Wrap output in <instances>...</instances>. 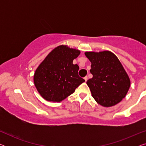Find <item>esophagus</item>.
<instances>
[{
	"mask_svg": "<svg viewBox=\"0 0 146 146\" xmlns=\"http://www.w3.org/2000/svg\"><path fill=\"white\" fill-rule=\"evenodd\" d=\"M84 78V80H85V81L86 82L87 80H88V76H85Z\"/></svg>",
	"mask_w": 146,
	"mask_h": 146,
	"instance_id": "34e87169",
	"label": "esophagus"
}]
</instances>
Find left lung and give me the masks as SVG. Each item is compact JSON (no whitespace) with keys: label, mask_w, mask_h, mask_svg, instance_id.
<instances>
[{"label":"left lung","mask_w":146,"mask_h":146,"mask_svg":"<svg viewBox=\"0 0 146 146\" xmlns=\"http://www.w3.org/2000/svg\"><path fill=\"white\" fill-rule=\"evenodd\" d=\"M93 77L86 82L99 104L110 107L121 101L130 86V80L116 56L110 51L86 52Z\"/></svg>","instance_id":"obj_1"}]
</instances>
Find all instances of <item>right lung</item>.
<instances>
[{
	"instance_id": "1",
	"label": "right lung",
	"mask_w": 146,
	"mask_h": 146,
	"mask_svg": "<svg viewBox=\"0 0 146 146\" xmlns=\"http://www.w3.org/2000/svg\"><path fill=\"white\" fill-rule=\"evenodd\" d=\"M80 54L78 50L64 45L49 53L34 76V82L41 96L50 102H61L85 82L79 76L78 66L73 64L74 59Z\"/></svg>"
}]
</instances>
